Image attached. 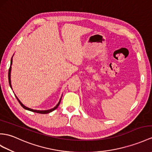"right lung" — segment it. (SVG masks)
<instances>
[{"label": "right lung", "instance_id": "right-lung-1", "mask_svg": "<svg viewBox=\"0 0 152 152\" xmlns=\"http://www.w3.org/2000/svg\"><path fill=\"white\" fill-rule=\"evenodd\" d=\"M13 57H12V59H11V64H10V69H9V72H8V79H9V84H10V87H11V88L12 89V84H11V70H12V61H13V60H12V58H13ZM15 97H16V98H17V99L18 100V101L19 102V103H20V104L22 106V107H23V108H24L25 110H29V111H31V112H35V113H42V114H45V113H50V112H53V110H55V109H57V108H58V105L60 104V102H61V99H62V97H61V99H60V100H59V101H58V102L57 103V104L55 106L54 108H51V109H50V110H33V109H31V108H28V107H26V106H24L23 103H22L20 101V100L18 99V97H17V96L15 95Z\"/></svg>", "mask_w": 152, "mask_h": 152}]
</instances>
